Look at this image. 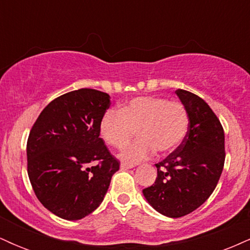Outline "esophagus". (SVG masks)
I'll use <instances>...</instances> for the list:
<instances>
[{
    "label": "esophagus",
    "instance_id": "esophagus-1",
    "mask_svg": "<svg viewBox=\"0 0 250 250\" xmlns=\"http://www.w3.org/2000/svg\"><path fill=\"white\" fill-rule=\"evenodd\" d=\"M133 168V166L131 165H127V163H121V169L122 170H127V169H131Z\"/></svg>",
    "mask_w": 250,
    "mask_h": 250
}]
</instances>
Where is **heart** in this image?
<instances>
[{"instance_id":"1","label":"heart","mask_w":250,"mask_h":250,"mask_svg":"<svg viewBox=\"0 0 250 250\" xmlns=\"http://www.w3.org/2000/svg\"><path fill=\"white\" fill-rule=\"evenodd\" d=\"M189 119L185 105L165 97L140 96L119 110H108L100 123L105 142L120 148L127 145L136 130L140 137L120 154L122 160L136 163L147 159L153 149L159 154L174 150L185 139Z\"/></svg>"}]
</instances>
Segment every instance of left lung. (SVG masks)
<instances>
[{
    "mask_svg": "<svg viewBox=\"0 0 250 250\" xmlns=\"http://www.w3.org/2000/svg\"><path fill=\"white\" fill-rule=\"evenodd\" d=\"M176 95L188 113L185 139L156 163L157 177L142 193L149 205L167 217H182L202 206L219 182L225 165V133L210 107L190 91Z\"/></svg>",
    "mask_w": 250,
    "mask_h": 250,
    "instance_id": "obj_1",
    "label": "left lung"
}]
</instances>
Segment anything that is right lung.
Listing matches in <instances>:
<instances>
[{"mask_svg":"<svg viewBox=\"0 0 250 250\" xmlns=\"http://www.w3.org/2000/svg\"><path fill=\"white\" fill-rule=\"evenodd\" d=\"M109 105L108 94L79 89L51 101L31 128L28 176L43 207L61 219L76 221L93 213L120 169L100 137ZM95 161L100 163L90 167Z\"/></svg>","mask_w":250,"mask_h":250,"instance_id":"obj_1","label":"right lung"}]
</instances>
